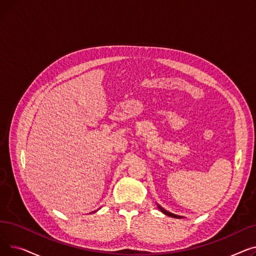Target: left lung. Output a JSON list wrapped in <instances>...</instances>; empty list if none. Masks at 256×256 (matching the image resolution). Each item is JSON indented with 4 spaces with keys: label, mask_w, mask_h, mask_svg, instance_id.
I'll return each mask as SVG.
<instances>
[{
    "label": "left lung",
    "mask_w": 256,
    "mask_h": 256,
    "mask_svg": "<svg viewBox=\"0 0 256 256\" xmlns=\"http://www.w3.org/2000/svg\"><path fill=\"white\" fill-rule=\"evenodd\" d=\"M158 210H160V212H163V214H167V216H169V217H172V218H176V219L182 218V217H180V216H178V214H172V212H170L166 210L165 208H163L162 206H158Z\"/></svg>",
    "instance_id": "8db88e82"
}]
</instances>
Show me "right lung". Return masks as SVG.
<instances>
[{
    "label": "right lung",
    "mask_w": 256,
    "mask_h": 256,
    "mask_svg": "<svg viewBox=\"0 0 256 256\" xmlns=\"http://www.w3.org/2000/svg\"><path fill=\"white\" fill-rule=\"evenodd\" d=\"M94 212H96V210H94Z\"/></svg>",
    "instance_id": "1"
}]
</instances>
